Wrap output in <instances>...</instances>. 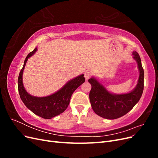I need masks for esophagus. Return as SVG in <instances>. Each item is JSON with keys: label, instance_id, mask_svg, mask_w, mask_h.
<instances>
[{"label": "esophagus", "instance_id": "obj_1", "mask_svg": "<svg viewBox=\"0 0 158 158\" xmlns=\"http://www.w3.org/2000/svg\"><path fill=\"white\" fill-rule=\"evenodd\" d=\"M92 73H91V72L87 71L86 73H85V74H84V77H85V80H88L91 77V76H92Z\"/></svg>", "mask_w": 158, "mask_h": 158}]
</instances>
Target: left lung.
<instances>
[{
    "instance_id": "left-lung-1",
    "label": "left lung",
    "mask_w": 158,
    "mask_h": 158,
    "mask_svg": "<svg viewBox=\"0 0 158 158\" xmlns=\"http://www.w3.org/2000/svg\"><path fill=\"white\" fill-rule=\"evenodd\" d=\"M132 55L138 63L140 75L136 86L131 92L112 94L95 78L88 80L92 85L89 95V101L94 111L98 115L107 119L121 117L130 111L140 100L144 90V73L139 55L136 51H134Z\"/></svg>"
}]
</instances>
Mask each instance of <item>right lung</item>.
<instances>
[{
  "instance_id": "obj_1",
  "label": "right lung",
  "mask_w": 158,
  "mask_h": 158,
  "mask_svg": "<svg viewBox=\"0 0 158 158\" xmlns=\"http://www.w3.org/2000/svg\"><path fill=\"white\" fill-rule=\"evenodd\" d=\"M37 47L27 55L23 68L18 79V92L20 98L25 106L31 111L44 118L49 119L63 113L68 107L72 95L81 84L85 82L84 74H81L66 83L64 86L53 94L46 97H35L28 94L23 85L22 75L26 62L35 53Z\"/></svg>"
}]
</instances>
